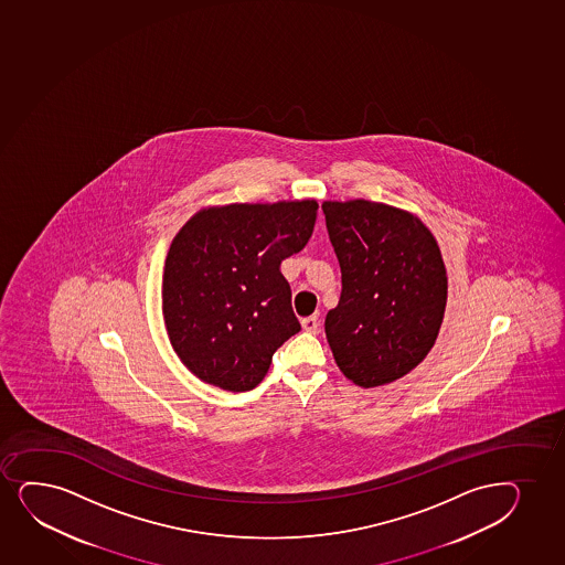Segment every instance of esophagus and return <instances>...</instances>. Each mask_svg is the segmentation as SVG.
<instances>
[{
    "instance_id": "esophagus-1",
    "label": "esophagus",
    "mask_w": 565,
    "mask_h": 565,
    "mask_svg": "<svg viewBox=\"0 0 565 565\" xmlns=\"http://www.w3.org/2000/svg\"><path fill=\"white\" fill-rule=\"evenodd\" d=\"M301 326H303V330H306L307 333H318V331H320V318H318L317 315L303 318Z\"/></svg>"
}]
</instances>
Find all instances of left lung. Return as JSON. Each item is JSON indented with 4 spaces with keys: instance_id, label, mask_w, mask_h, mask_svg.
<instances>
[{
    "instance_id": "8db88e82",
    "label": "left lung",
    "mask_w": 565,
    "mask_h": 565,
    "mask_svg": "<svg viewBox=\"0 0 565 565\" xmlns=\"http://www.w3.org/2000/svg\"><path fill=\"white\" fill-rule=\"evenodd\" d=\"M341 298L326 315L339 370L362 388L394 383L428 356L447 306L437 241L413 214L384 203L324 202Z\"/></svg>"
}]
</instances>
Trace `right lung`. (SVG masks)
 Instances as JSON below:
<instances>
[{
    "label": "right lung",
    "instance_id": "add662e5",
    "mask_svg": "<svg viewBox=\"0 0 565 565\" xmlns=\"http://www.w3.org/2000/svg\"><path fill=\"white\" fill-rule=\"evenodd\" d=\"M318 203H234L194 214L169 247L162 311L169 341L203 383L248 392L301 326L282 259L306 247Z\"/></svg>",
    "mask_w": 565,
    "mask_h": 565
}]
</instances>
